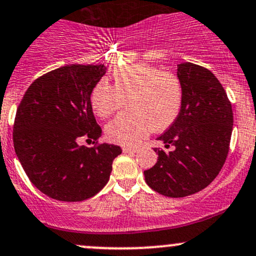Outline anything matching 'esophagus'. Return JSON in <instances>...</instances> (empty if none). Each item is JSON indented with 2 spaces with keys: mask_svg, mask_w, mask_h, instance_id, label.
Wrapping results in <instances>:
<instances>
[{
  "mask_svg": "<svg viewBox=\"0 0 256 256\" xmlns=\"http://www.w3.org/2000/svg\"><path fill=\"white\" fill-rule=\"evenodd\" d=\"M138 150V147H136V146H131V147H128V146H124L122 147V152L124 153H136V152Z\"/></svg>",
  "mask_w": 256,
  "mask_h": 256,
  "instance_id": "obj_1",
  "label": "esophagus"
}]
</instances>
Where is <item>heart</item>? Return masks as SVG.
Instances as JSON below:
<instances>
[{"label": "heart", "mask_w": 256, "mask_h": 256, "mask_svg": "<svg viewBox=\"0 0 256 256\" xmlns=\"http://www.w3.org/2000/svg\"><path fill=\"white\" fill-rule=\"evenodd\" d=\"M114 86L100 80L92 88L90 102L94 114L108 118L126 100L128 110L106 126V138L119 144H134L150 132L166 130L178 119L184 88L176 74L146 63L132 64L112 72Z\"/></svg>", "instance_id": "b5f03b06"}]
</instances>
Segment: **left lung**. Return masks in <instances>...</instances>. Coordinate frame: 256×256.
<instances>
[{
	"label": "left lung",
	"mask_w": 256,
	"mask_h": 256,
	"mask_svg": "<svg viewBox=\"0 0 256 256\" xmlns=\"http://www.w3.org/2000/svg\"><path fill=\"white\" fill-rule=\"evenodd\" d=\"M178 76L184 102L178 119L158 137L164 148H154L158 162L144 171L152 190L182 198L204 190L222 169L230 150L232 106L220 81L204 66L181 63Z\"/></svg>",
	"instance_id": "8db88e82"
}]
</instances>
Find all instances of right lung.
<instances>
[{
  "label": "right lung",
  "instance_id": "1",
  "mask_svg": "<svg viewBox=\"0 0 256 256\" xmlns=\"http://www.w3.org/2000/svg\"><path fill=\"white\" fill-rule=\"evenodd\" d=\"M106 72L103 64L50 70L34 81L19 103L14 150L34 186L50 198L82 202L97 194L122 154L119 146L97 142L102 128L90 97ZM80 139L96 144L80 146Z\"/></svg>",
  "mask_w": 256,
  "mask_h": 256
}]
</instances>
